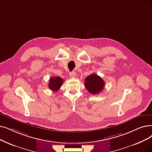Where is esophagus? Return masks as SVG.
Wrapping results in <instances>:
<instances>
[{"mask_svg":"<svg viewBox=\"0 0 152 152\" xmlns=\"http://www.w3.org/2000/svg\"><path fill=\"white\" fill-rule=\"evenodd\" d=\"M69 76L71 77H75L76 76V73L75 71H71L69 72Z\"/></svg>","mask_w":152,"mask_h":152,"instance_id":"1","label":"esophagus"}]
</instances>
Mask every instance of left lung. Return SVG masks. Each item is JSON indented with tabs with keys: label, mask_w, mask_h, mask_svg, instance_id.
Returning a JSON list of instances; mask_svg holds the SVG:
<instances>
[{
	"label": "left lung",
	"mask_w": 152,
	"mask_h": 152,
	"mask_svg": "<svg viewBox=\"0 0 152 152\" xmlns=\"http://www.w3.org/2000/svg\"><path fill=\"white\" fill-rule=\"evenodd\" d=\"M84 86L90 93L97 94L102 91L105 83L100 76L93 73L86 78Z\"/></svg>",
	"instance_id": "1"
}]
</instances>
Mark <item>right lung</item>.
Returning a JSON list of instances; mask_svg holds the SVG:
<instances>
[{"label":"right lung","mask_w":152,"mask_h":152,"mask_svg":"<svg viewBox=\"0 0 152 152\" xmlns=\"http://www.w3.org/2000/svg\"><path fill=\"white\" fill-rule=\"evenodd\" d=\"M64 81L60 77H51L50 79L48 88L53 92H56L61 88Z\"/></svg>","instance_id":"add662e5"}]
</instances>
